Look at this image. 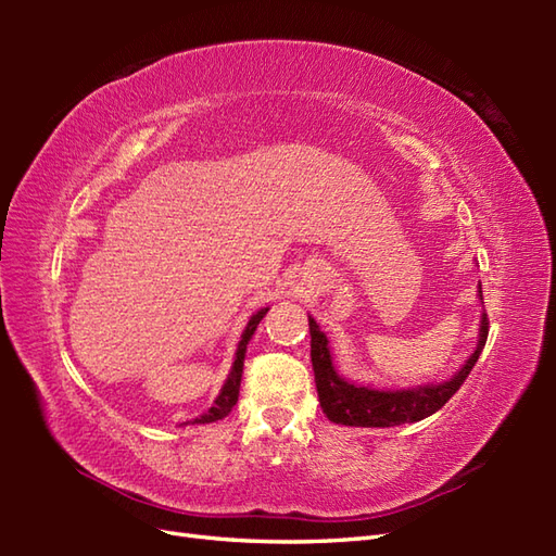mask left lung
Masks as SVG:
<instances>
[{
	"instance_id": "left-lung-1",
	"label": "left lung",
	"mask_w": 556,
	"mask_h": 556,
	"mask_svg": "<svg viewBox=\"0 0 556 556\" xmlns=\"http://www.w3.org/2000/svg\"><path fill=\"white\" fill-rule=\"evenodd\" d=\"M482 296V291H478ZM311 325V358L315 370V387L317 396H320V406L325 416L337 425H351V428H392V425L404 422H418L422 418L432 416L440 410L448 399H452L466 377L473 370L482 349L488 341V315L480 317V334L478 346L470 353L464 368L446 382L437 384H420L408 389H375L353 384L344 377H339L332 363V353H329L327 334L320 329L313 317L308 315Z\"/></svg>"
}]
</instances>
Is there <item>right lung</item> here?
<instances>
[{
  "mask_svg": "<svg viewBox=\"0 0 556 556\" xmlns=\"http://www.w3.org/2000/svg\"><path fill=\"white\" fill-rule=\"evenodd\" d=\"M267 311H269V308L257 311V313L251 317V320H248V325H245V329H243V334H241V341H239V349H236V358H233V365H231V372H229V377H227V382H224L222 392H219V396L215 399V404L210 406V410H205L203 416L195 418L193 422L205 425V422L222 420V418H227L229 413H231V408L236 406V401H239V387H241L243 358H245L248 341H251V337L255 334V329H257L260 320H263V317L267 315Z\"/></svg>",
  "mask_w": 556,
  "mask_h": 556,
  "instance_id": "1",
  "label": "right lung"
}]
</instances>
